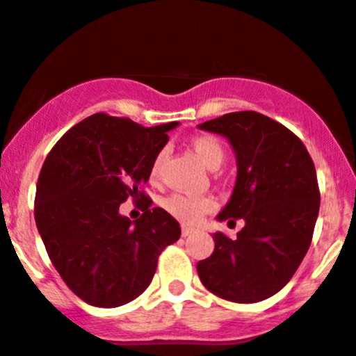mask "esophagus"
<instances>
[{
    "instance_id": "obj_1",
    "label": "esophagus",
    "mask_w": 356,
    "mask_h": 356,
    "mask_svg": "<svg viewBox=\"0 0 356 356\" xmlns=\"http://www.w3.org/2000/svg\"><path fill=\"white\" fill-rule=\"evenodd\" d=\"M181 234H182V237H188V235H191V234H193V228H189V227H182Z\"/></svg>"
}]
</instances>
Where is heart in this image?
<instances>
[{"label": "heart", "mask_w": 356, "mask_h": 356, "mask_svg": "<svg viewBox=\"0 0 356 356\" xmlns=\"http://www.w3.org/2000/svg\"><path fill=\"white\" fill-rule=\"evenodd\" d=\"M191 149L197 158L204 163L209 170H216L225 161V149L221 142L211 135H200L191 140ZM163 154L159 152L152 161L151 177H156L161 165ZM214 200L211 197H188V195L174 193L163 200V207L170 216L184 225H197L207 212L214 209Z\"/></svg>", "instance_id": "b5f03b06"}]
</instances>
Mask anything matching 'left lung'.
Listing matches in <instances>:
<instances>
[{"mask_svg":"<svg viewBox=\"0 0 356 356\" xmlns=\"http://www.w3.org/2000/svg\"><path fill=\"white\" fill-rule=\"evenodd\" d=\"M200 128L225 135L237 156L234 195L218 219L245 225L235 241L214 234V253L198 261V275L225 300H265L293 277L313 241L316 168L293 131L258 112H232Z\"/></svg>","mask_w":356,"mask_h":356,"instance_id":"obj_1","label":"left lung"}]
</instances>
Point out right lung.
I'll return each instance as SVG.
<instances>
[{
	"mask_svg": "<svg viewBox=\"0 0 356 356\" xmlns=\"http://www.w3.org/2000/svg\"><path fill=\"white\" fill-rule=\"evenodd\" d=\"M177 124L144 128L99 112L70 128L43 161L36 228L66 286L89 305L118 307L137 298L163 249L181 237L177 221L142 191ZM129 196L145 211L135 224L118 214Z\"/></svg>",
	"mask_w": 356,
	"mask_h": 356,
	"instance_id": "right-lung-1",
	"label": "right lung"
}]
</instances>
